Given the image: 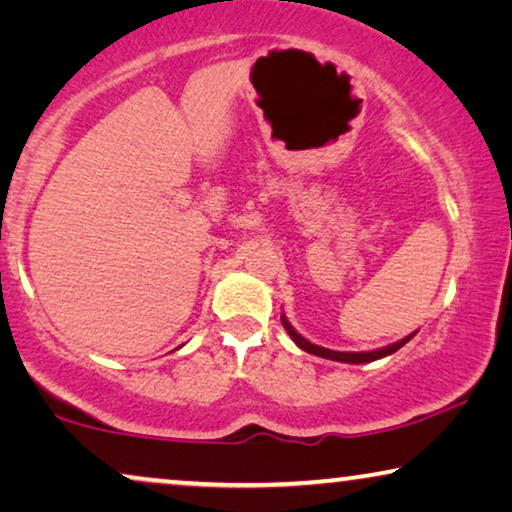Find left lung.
Wrapping results in <instances>:
<instances>
[{
  "mask_svg": "<svg viewBox=\"0 0 512 512\" xmlns=\"http://www.w3.org/2000/svg\"><path fill=\"white\" fill-rule=\"evenodd\" d=\"M282 324H284V328H286V333L291 335V340L296 342V345L300 347V349H305L307 354H314V356H321V359H331V361H340V363H370V361H377V359H384V356H389V354H394V352H398V349H401L405 342L408 340H412L415 338V333H410L408 338H403V340H398V342H394V345H387V347H382V349H373V352H335V349H326V347H319V345H312L310 340H305L303 335H300L296 328H293L291 324H289V319L284 317L282 314Z\"/></svg>",
  "mask_w": 512,
  "mask_h": 512,
  "instance_id": "left-lung-1",
  "label": "left lung"
}]
</instances>
